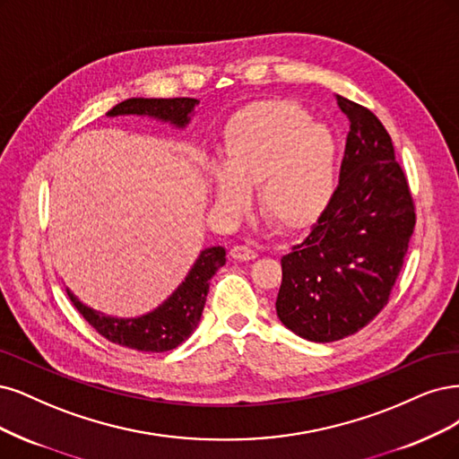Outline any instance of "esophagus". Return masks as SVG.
<instances>
[{
  "mask_svg": "<svg viewBox=\"0 0 459 459\" xmlns=\"http://www.w3.org/2000/svg\"><path fill=\"white\" fill-rule=\"evenodd\" d=\"M230 255H231L233 260H239V262H248V260H255L258 256L256 250H252V248H248L245 245H235L230 250Z\"/></svg>",
  "mask_w": 459,
  "mask_h": 459,
  "instance_id": "1",
  "label": "esophagus"
}]
</instances>
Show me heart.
<instances>
[{
	"instance_id": "heart-1",
	"label": "heart",
	"mask_w": 459,
	"mask_h": 459,
	"mask_svg": "<svg viewBox=\"0 0 459 459\" xmlns=\"http://www.w3.org/2000/svg\"><path fill=\"white\" fill-rule=\"evenodd\" d=\"M336 136L309 121L302 106L264 100L233 114L211 169V195L220 211L239 216L247 192L258 189L262 216L281 231L317 222L336 186Z\"/></svg>"
}]
</instances>
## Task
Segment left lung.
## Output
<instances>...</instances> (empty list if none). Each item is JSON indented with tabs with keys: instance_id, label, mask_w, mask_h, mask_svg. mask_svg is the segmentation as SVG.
Wrapping results in <instances>:
<instances>
[{
	"instance_id": "left-lung-1",
	"label": "left lung",
	"mask_w": 459,
	"mask_h": 459,
	"mask_svg": "<svg viewBox=\"0 0 459 459\" xmlns=\"http://www.w3.org/2000/svg\"><path fill=\"white\" fill-rule=\"evenodd\" d=\"M350 119L340 182L302 243L281 258L277 315L309 342L365 328L385 306L416 226L389 133L368 108L336 94Z\"/></svg>"
}]
</instances>
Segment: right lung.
Instances as JSON below:
<instances>
[{
  "label": "right lung",
  "mask_w": 459,
  "mask_h": 459,
  "mask_svg": "<svg viewBox=\"0 0 459 459\" xmlns=\"http://www.w3.org/2000/svg\"><path fill=\"white\" fill-rule=\"evenodd\" d=\"M195 104H199L195 99H129L114 106L106 116H148L169 121L175 127H186ZM224 264V247L204 248L187 277L169 299L152 313L134 319L109 317L79 302L70 290L68 296L83 319L106 340L136 351H170L197 328L204 302H207L209 281Z\"/></svg>",
  "instance_id": "add662e5"
}]
</instances>
